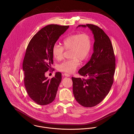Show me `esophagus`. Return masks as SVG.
Here are the masks:
<instances>
[{
	"mask_svg": "<svg viewBox=\"0 0 134 134\" xmlns=\"http://www.w3.org/2000/svg\"><path fill=\"white\" fill-rule=\"evenodd\" d=\"M62 76L63 77H70V75L69 74H67V73H64L62 74Z\"/></svg>",
	"mask_w": 134,
	"mask_h": 134,
	"instance_id": "1",
	"label": "esophagus"
}]
</instances>
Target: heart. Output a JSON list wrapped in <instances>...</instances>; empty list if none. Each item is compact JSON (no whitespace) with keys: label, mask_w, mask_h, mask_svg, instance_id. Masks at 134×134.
<instances>
[{"label":"heart","mask_w":134,"mask_h":134,"mask_svg":"<svg viewBox=\"0 0 134 134\" xmlns=\"http://www.w3.org/2000/svg\"><path fill=\"white\" fill-rule=\"evenodd\" d=\"M62 46L55 44L52 48L53 57L58 60H61L63 57L64 49L71 50V60H66L60 64L58 69L62 72L72 73L79 65V60H85L91 52L92 42L90 36L86 33L74 34L64 38L62 41Z\"/></svg>","instance_id":"heart-1"}]
</instances>
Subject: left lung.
Returning <instances> with one entry per match:
<instances>
[{"label": "left lung", "mask_w": 134, "mask_h": 134, "mask_svg": "<svg viewBox=\"0 0 134 134\" xmlns=\"http://www.w3.org/2000/svg\"><path fill=\"white\" fill-rule=\"evenodd\" d=\"M80 27H88L93 35V53L89 62L78 71L81 76L87 78L72 77L73 92L80 105L91 107L108 94L114 82L115 60L111 41L102 29L92 24L79 25L77 28Z\"/></svg>", "instance_id": "8db88e82"}]
</instances>
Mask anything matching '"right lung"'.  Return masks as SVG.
<instances>
[{
	"instance_id": "obj_1",
	"label": "right lung",
	"mask_w": 134,
	"mask_h": 134,
	"mask_svg": "<svg viewBox=\"0 0 134 134\" xmlns=\"http://www.w3.org/2000/svg\"><path fill=\"white\" fill-rule=\"evenodd\" d=\"M69 26L49 25L33 37L26 49L23 63L24 84L29 97L37 104L46 105L55 99L62 77L56 72L51 79L45 73L53 64L52 48Z\"/></svg>"
}]
</instances>
